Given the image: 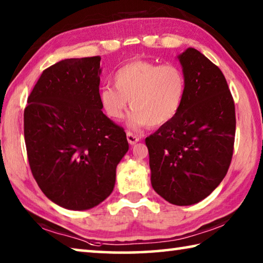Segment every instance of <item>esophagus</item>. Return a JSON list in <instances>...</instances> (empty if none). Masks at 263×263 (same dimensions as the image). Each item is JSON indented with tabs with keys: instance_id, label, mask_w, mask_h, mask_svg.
<instances>
[{
	"instance_id": "esophagus-1",
	"label": "esophagus",
	"mask_w": 263,
	"mask_h": 263,
	"mask_svg": "<svg viewBox=\"0 0 263 263\" xmlns=\"http://www.w3.org/2000/svg\"><path fill=\"white\" fill-rule=\"evenodd\" d=\"M126 138H127V141L130 145H135L136 142H138L140 139L139 136H137V135H135V133H132L130 131L126 132Z\"/></svg>"
}]
</instances>
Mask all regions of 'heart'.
Returning a JSON list of instances; mask_svg holds the SVG:
<instances>
[{
    "instance_id": "1",
    "label": "heart",
    "mask_w": 263,
    "mask_h": 263,
    "mask_svg": "<svg viewBox=\"0 0 263 263\" xmlns=\"http://www.w3.org/2000/svg\"><path fill=\"white\" fill-rule=\"evenodd\" d=\"M114 86L100 91L104 112L112 121H121L133 112L130 125L161 126L171 122L181 109L185 94V77L175 65H158L137 59L122 66L112 78Z\"/></svg>"
}]
</instances>
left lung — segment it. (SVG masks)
I'll return each instance as SVG.
<instances>
[{
    "label": "left lung",
    "mask_w": 263,
    "mask_h": 263,
    "mask_svg": "<svg viewBox=\"0 0 263 263\" xmlns=\"http://www.w3.org/2000/svg\"><path fill=\"white\" fill-rule=\"evenodd\" d=\"M185 77L181 109L146 138L153 189L175 205L208 197L232 160L235 108L224 74L195 48L179 57Z\"/></svg>",
    "instance_id": "1"
}]
</instances>
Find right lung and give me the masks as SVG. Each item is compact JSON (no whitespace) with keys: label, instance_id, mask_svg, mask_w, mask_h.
I'll list each match as a JSON object with an SVG mask.
<instances>
[{"label":"right lung","instance_id":"1","mask_svg":"<svg viewBox=\"0 0 263 263\" xmlns=\"http://www.w3.org/2000/svg\"><path fill=\"white\" fill-rule=\"evenodd\" d=\"M101 57L46 68L28 97L24 139L31 173L47 198L88 210L112 193L126 133L102 111Z\"/></svg>","mask_w":263,"mask_h":263}]
</instances>
